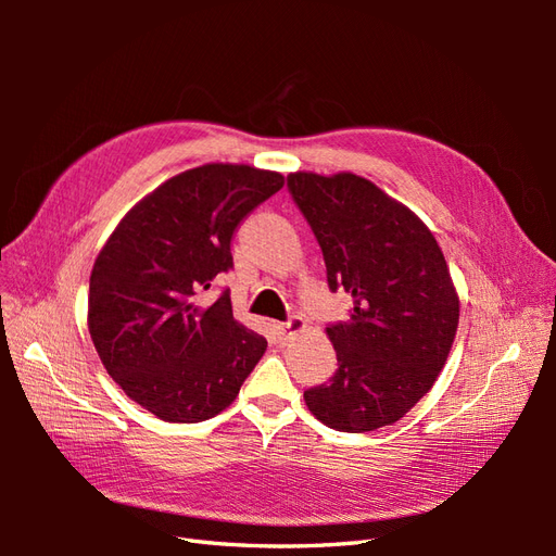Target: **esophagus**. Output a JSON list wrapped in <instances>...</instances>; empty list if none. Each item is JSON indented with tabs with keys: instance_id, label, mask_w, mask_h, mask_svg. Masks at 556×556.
<instances>
[{
	"instance_id": "1",
	"label": "esophagus",
	"mask_w": 556,
	"mask_h": 556,
	"mask_svg": "<svg viewBox=\"0 0 556 556\" xmlns=\"http://www.w3.org/2000/svg\"><path fill=\"white\" fill-rule=\"evenodd\" d=\"M306 327V323H304V317H299V315H292L288 323H282V325H278V333H280V339L282 341H288L292 333H299L301 329Z\"/></svg>"
}]
</instances>
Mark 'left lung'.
Wrapping results in <instances>:
<instances>
[{"instance_id": "obj_1", "label": "left lung", "mask_w": 556, "mask_h": 556, "mask_svg": "<svg viewBox=\"0 0 556 556\" xmlns=\"http://www.w3.org/2000/svg\"><path fill=\"white\" fill-rule=\"evenodd\" d=\"M288 190L323 248L329 290L352 294L348 323L327 327L339 368L304 392L336 431L364 433L406 415L443 371L459 296L433 233L355 174L296 172Z\"/></svg>"}]
</instances>
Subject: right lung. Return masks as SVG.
<instances>
[{"instance_id": "right-lung-1", "label": "right lung", "mask_w": 556, "mask_h": 556, "mask_svg": "<svg viewBox=\"0 0 556 556\" xmlns=\"http://www.w3.org/2000/svg\"><path fill=\"white\" fill-rule=\"evenodd\" d=\"M276 172L204 164L143 197L94 260L88 329L123 392L164 422H204L239 396L266 339L231 315L225 290H204L233 266L231 237L282 188Z\"/></svg>"}]
</instances>
